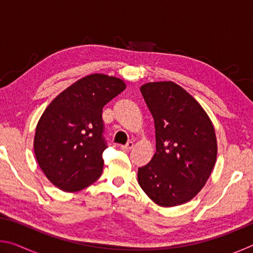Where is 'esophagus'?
Here are the masks:
<instances>
[{
	"label": "esophagus",
	"mask_w": 253,
	"mask_h": 253,
	"mask_svg": "<svg viewBox=\"0 0 253 253\" xmlns=\"http://www.w3.org/2000/svg\"><path fill=\"white\" fill-rule=\"evenodd\" d=\"M134 147V143L132 142H128L126 145H123L122 146V149H124V151H130V149Z\"/></svg>",
	"instance_id": "obj_1"
}]
</instances>
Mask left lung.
Listing matches in <instances>:
<instances>
[{"label": "left lung", "instance_id": "1", "mask_svg": "<svg viewBox=\"0 0 253 253\" xmlns=\"http://www.w3.org/2000/svg\"><path fill=\"white\" fill-rule=\"evenodd\" d=\"M140 91L155 124L156 153L138 169V184L160 207L184 204L202 190L215 165L214 126L198 100L173 81L147 83Z\"/></svg>", "mask_w": 253, "mask_h": 253}]
</instances>
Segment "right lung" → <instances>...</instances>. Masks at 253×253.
<instances>
[{"mask_svg":"<svg viewBox=\"0 0 253 253\" xmlns=\"http://www.w3.org/2000/svg\"><path fill=\"white\" fill-rule=\"evenodd\" d=\"M117 77L92 74L76 81L46 107L36 128L33 148L46 178L65 192H78L102 172V108L125 90Z\"/></svg>","mask_w":253,"mask_h":253,"instance_id":"1","label":"right lung"}]
</instances>
